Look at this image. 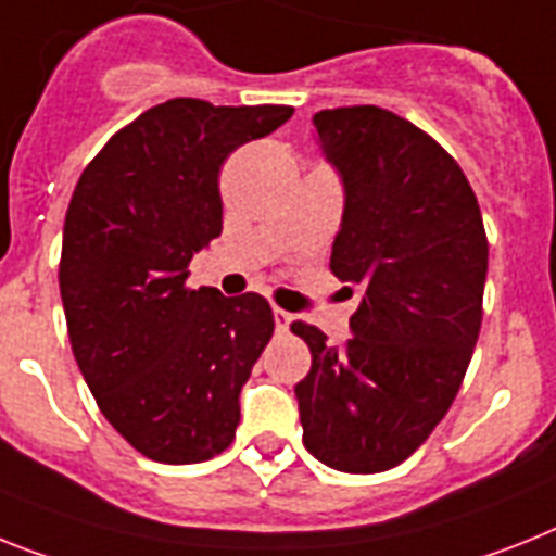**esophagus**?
Wrapping results in <instances>:
<instances>
[{
	"instance_id": "1",
	"label": "esophagus",
	"mask_w": 556,
	"mask_h": 556,
	"mask_svg": "<svg viewBox=\"0 0 556 556\" xmlns=\"http://www.w3.org/2000/svg\"><path fill=\"white\" fill-rule=\"evenodd\" d=\"M274 321H277V330H279V333H286V330L291 328L293 316L288 314V311H282V307H274Z\"/></svg>"
}]
</instances>
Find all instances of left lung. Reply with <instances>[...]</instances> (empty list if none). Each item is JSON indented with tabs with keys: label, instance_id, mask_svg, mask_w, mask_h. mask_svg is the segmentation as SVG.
Returning <instances> with one entry per match:
<instances>
[{
	"label": "left lung",
	"instance_id": "1",
	"mask_svg": "<svg viewBox=\"0 0 556 556\" xmlns=\"http://www.w3.org/2000/svg\"><path fill=\"white\" fill-rule=\"evenodd\" d=\"M344 184L330 270L362 288L350 336L314 325L296 384L305 450L330 469L372 475L407 460L458 395L483 319L489 242L472 186L438 141L381 106L314 115Z\"/></svg>",
	"mask_w": 556,
	"mask_h": 556
}]
</instances>
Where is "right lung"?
<instances>
[{
    "label": "right lung",
    "instance_id": "1",
    "mask_svg": "<svg viewBox=\"0 0 556 556\" xmlns=\"http://www.w3.org/2000/svg\"><path fill=\"white\" fill-rule=\"evenodd\" d=\"M291 115L172 98L112 135L78 177L59 263L70 344L98 409L147 458L200 464L235 441L274 314L260 293L191 291L186 277L223 231L226 157Z\"/></svg>",
    "mask_w": 556,
    "mask_h": 556
}]
</instances>
